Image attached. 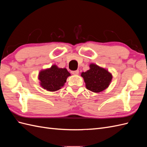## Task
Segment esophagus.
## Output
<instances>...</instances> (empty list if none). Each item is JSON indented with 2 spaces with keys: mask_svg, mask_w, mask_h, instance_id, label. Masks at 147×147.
<instances>
[{
  "mask_svg": "<svg viewBox=\"0 0 147 147\" xmlns=\"http://www.w3.org/2000/svg\"><path fill=\"white\" fill-rule=\"evenodd\" d=\"M79 73V70H73V71H71V74H73V75H78Z\"/></svg>",
  "mask_w": 147,
  "mask_h": 147,
  "instance_id": "esophagus-1",
  "label": "esophagus"
}]
</instances>
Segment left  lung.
<instances>
[{"mask_svg": "<svg viewBox=\"0 0 147 147\" xmlns=\"http://www.w3.org/2000/svg\"><path fill=\"white\" fill-rule=\"evenodd\" d=\"M90 70L82 72L86 88L94 92H100L107 88L112 79V75L109 71L95 64L90 65Z\"/></svg>", "mask_w": 147, "mask_h": 147, "instance_id": "obj_1", "label": "left lung"}]
</instances>
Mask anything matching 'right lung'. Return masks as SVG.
Wrapping results in <instances>:
<instances>
[{"mask_svg": "<svg viewBox=\"0 0 147 147\" xmlns=\"http://www.w3.org/2000/svg\"><path fill=\"white\" fill-rule=\"evenodd\" d=\"M70 75L65 68H59L53 65L50 68L39 72L38 80L40 86L48 91H56L64 86L66 80Z\"/></svg>", "mask_w": 147, "mask_h": 147, "instance_id": "right-lung-1", "label": "right lung"}]
</instances>
